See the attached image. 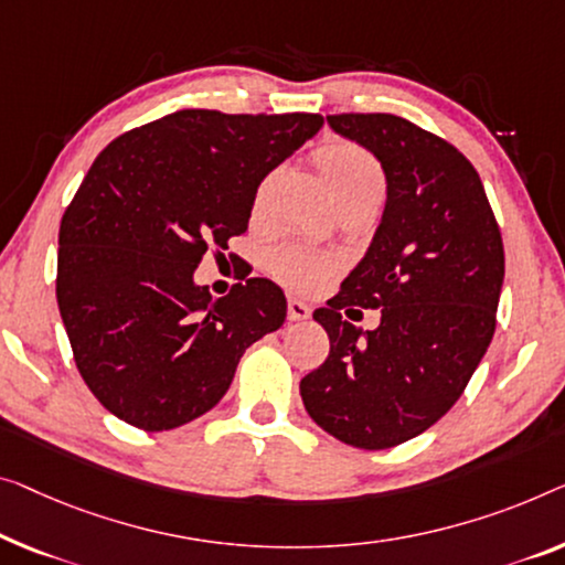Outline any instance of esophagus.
<instances>
[{
	"mask_svg": "<svg viewBox=\"0 0 565 565\" xmlns=\"http://www.w3.org/2000/svg\"><path fill=\"white\" fill-rule=\"evenodd\" d=\"M286 315H289L291 322H299V319H307L311 315L309 305H305L301 299H289V305H286Z\"/></svg>",
	"mask_w": 565,
	"mask_h": 565,
	"instance_id": "obj_1",
	"label": "esophagus"
}]
</instances>
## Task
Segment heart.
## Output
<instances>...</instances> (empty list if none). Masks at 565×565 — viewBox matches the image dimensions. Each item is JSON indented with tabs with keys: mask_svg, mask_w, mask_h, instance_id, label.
<instances>
[{
	"mask_svg": "<svg viewBox=\"0 0 565 565\" xmlns=\"http://www.w3.org/2000/svg\"><path fill=\"white\" fill-rule=\"evenodd\" d=\"M317 164L330 182L337 202L355 198H383L385 177L375 157L352 141H330L317 149ZM258 207V202H256ZM334 260L324 254H315L301 246H276L268 250L266 268L276 281L297 291H309L327 279Z\"/></svg>",
	"mask_w": 565,
	"mask_h": 565,
	"instance_id": "heart-1",
	"label": "heart"
}]
</instances>
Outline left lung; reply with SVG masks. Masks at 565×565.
I'll use <instances>...</instances> for the list:
<instances>
[{
	"instance_id": "left-lung-1",
	"label": "left lung",
	"mask_w": 565,
	"mask_h": 565,
	"mask_svg": "<svg viewBox=\"0 0 565 565\" xmlns=\"http://www.w3.org/2000/svg\"><path fill=\"white\" fill-rule=\"evenodd\" d=\"M327 124L373 151L388 182L381 225L340 294L315 311L330 355L301 377L307 414L358 449H391L434 426L494 334L504 248L482 180L457 147L393 114ZM350 306L381 308L363 333Z\"/></svg>"
}]
</instances>
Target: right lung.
Returning <instances> with one entry per match:
<instances>
[{"instance_id":"obj_1","label":"right lung","mask_w":565,"mask_h":565,"mask_svg":"<svg viewBox=\"0 0 565 565\" xmlns=\"http://www.w3.org/2000/svg\"><path fill=\"white\" fill-rule=\"evenodd\" d=\"M319 114L184 108L114 139L90 164L57 235V307L100 406L145 431L207 414L243 352L286 319L268 279L215 299L207 248L246 233L264 177L322 129Z\"/></svg>"}]
</instances>
